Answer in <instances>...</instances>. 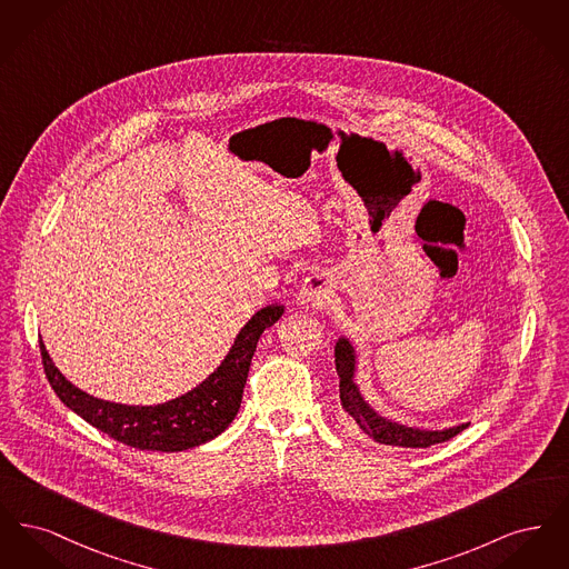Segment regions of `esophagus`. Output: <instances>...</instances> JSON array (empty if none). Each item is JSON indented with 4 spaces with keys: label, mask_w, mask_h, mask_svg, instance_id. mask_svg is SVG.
I'll return each instance as SVG.
<instances>
[{
    "label": "esophagus",
    "mask_w": 569,
    "mask_h": 569,
    "mask_svg": "<svg viewBox=\"0 0 569 569\" xmlns=\"http://www.w3.org/2000/svg\"><path fill=\"white\" fill-rule=\"evenodd\" d=\"M330 292H332V288H330V281L326 279L325 274L322 272H311L302 281V286L298 290V298L307 305L318 307V305H325L326 300L330 298Z\"/></svg>",
    "instance_id": "34e87169"
}]
</instances>
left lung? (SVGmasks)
Wrapping results in <instances>:
<instances>
[{
  "mask_svg": "<svg viewBox=\"0 0 569 569\" xmlns=\"http://www.w3.org/2000/svg\"><path fill=\"white\" fill-rule=\"evenodd\" d=\"M335 365L339 376L341 406L356 420L360 431L373 437L378 443L401 448H429L457 437L469 427V422H460L448 429H422L379 413L378 409L365 399L362 388L358 386V350L346 335H341L335 341Z\"/></svg>",
  "mask_w": 569,
  "mask_h": 569,
  "instance_id": "1",
  "label": "left lung"
}]
</instances>
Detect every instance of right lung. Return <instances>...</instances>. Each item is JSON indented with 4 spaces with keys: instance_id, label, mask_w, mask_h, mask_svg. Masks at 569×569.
<instances>
[{
    "instance_id": "add662e5",
    "label": "right lung",
    "mask_w": 569,
    "mask_h": 569,
    "mask_svg": "<svg viewBox=\"0 0 569 569\" xmlns=\"http://www.w3.org/2000/svg\"><path fill=\"white\" fill-rule=\"evenodd\" d=\"M283 309L279 302L258 309L209 378L158 406H126L91 397L54 367L44 341H40V352L54 395L91 427L140 450L181 452L216 439L234 420L258 339L281 318Z\"/></svg>"
}]
</instances>
